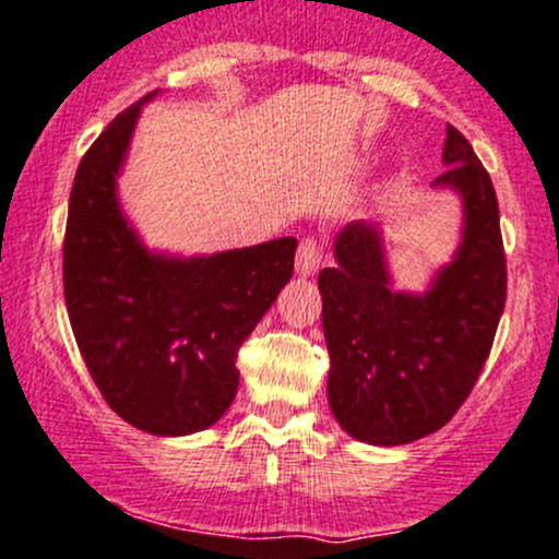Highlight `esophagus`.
Here are the masks:
<instances>
[{"label":"esophagus","instance_id":"1","mask_svg":"<svg viewBox=\"0 0 559 559\" xmlns=\"http://www.w3.org/2000/svg\"><path fill=\"white\" fill-rule=\"evenodd\" d=\"M320 261H322L320 239H314V237L301 239V245H298V252H296V274H298V277H312V274L320 269Z\"/></svg>","mask_w":559,"mask_h":559}]
</instances>
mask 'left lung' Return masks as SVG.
Returning a JSON list of instances; mask_svg holds the SVG:
<instances>
[{"label":"left lung","mask_w":559,"mask_h":559,"mask_svg":"<svg viewBox=\"0 0 559 559\" xmlns=\"http://www.w3.org/2000/svg\"><path fill=\"white\" fill-rule=\"evenodd\" d=\"M447 171L433 188L463 201L452 261L425 293L395 290L382 228L347 223L322 269L328 404L353 439L412 444L436 433L474 390L506 307V255L495 188L474 147L447 126Z\"/></svg>","instance_id":"left-lung-1"}]
</instances>
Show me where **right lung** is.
<instances>
[{
	"label": "right lung",
	"instance_id": "right-lung-1",
	"mask_svg": "<svg viewBox=\"0 0 559 559\" xmlns=\"http://www.w3.org/2000/svg\"><path fill=\"white\" fill-rule=\"evenodd\" d=\"M118 115L74 175L64 298L80 355L118 417L153 436L215 425L239 388L237 353L293 277L298 241L212 255L142 245L118 201V175L142 107Z\"/></svg>",
	"mask_w": 559,
	"mask_h": 559
}]
</instances>
